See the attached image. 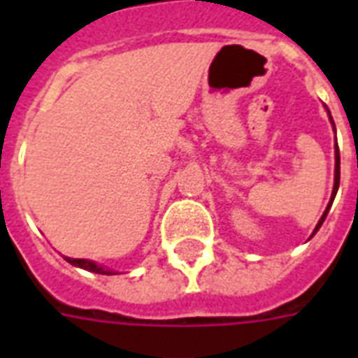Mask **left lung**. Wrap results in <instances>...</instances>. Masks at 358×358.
<instances>
[{
  "label": "left lung",
  "instance_id": "1",
  "mask_svg": "<svg viewBox=\"0 0 358 358\" xmlns=\"http://www.w3.org/2000/svg\"><path fill=\"white\" fill-rule=\"evenodd\" d=\"M327 109V108H325ZM327 113H329V109H327ZM329 120H331V124H333V129H334V134H336V128H334V122H333V117H331V113H329ZM340 187V152H338V145H334V185H333V195H331V201H329L327 208H325V212H323V215L320 217V221H317L316 224V229H314V232H312V236L316 234L317 230H320V227L323 224V221H325V217H327V213L329 210H331V206H333V201H334V196H336V191H338ZM310 236V238H312Z\"/></svg>",
  "mask_w": 358,
  "mask_h": 358
}]
</instances>
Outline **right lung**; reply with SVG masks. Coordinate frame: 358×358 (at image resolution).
Here are the masks:
<instances>
[{
  "label": "right lung",
  "mask_w": 358,
  "mask_h": 358,
  "mask_svg": "<svg viewBox=\"0 0 358 358\" xmlns=\"http://www.w3.org/2000/svg\"><path fill=\"white\" fill-rule=\"evenodd\" d=\"M64 260L72 264V266L80 267V269L98 273V275H119V271H113V269H109V267L102 266V264H96L94 260H87V258H69V256H64Z\"/></svg>",
  "instance_id": "right-lung-1"
}]
</instances>
